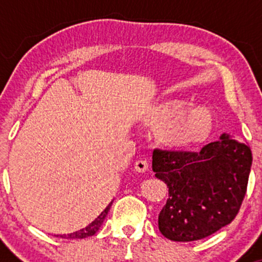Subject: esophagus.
Wrapping results in <instances>:
<instances>
[{"label": "esophagus", "instance_id": "obj_1", "mask_svg": "<svg viewBox=\"0 0 262 262\" xmlns=\"http://www.w3.org/2000/svg\"><path fill=\"white\" fill-rule=\"evenodd\" d=\"M134 169L138 171V172H145L149 169V162L146 160H138L135 162Z\"/></svg>", "mask_w": 262, "mask_h": 262}]
</instances>
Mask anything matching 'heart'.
<instances>
[{
    "label": "heart",
    "mask_w": 262,
    "mask_h": 262,
    "mask_svg": "<svg viewBox=\"0 0 262 262\" xmlns=\"http://www.w3.org/2000/svg\"><path fill=\"white\" fill-rule=\"evenodd\" d=\"M173 107L175 104L171 102L155 107L150 113L149 122L155 124L164 121ZM213 123L214 117L208 108L204 106L189 107L173 113L162 123L158 130V137L162 143L172 148H189L203 143L208 138Z\"/></svg>",
    "instance_id": "heart-1"
}]
</instances>
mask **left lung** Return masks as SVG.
<instances>
[{"mask_svg":"<svg viewBox=\"0 0 262 262\" xmlns=\"http://www.w3.org/2000/svg\"><path fill=\"white\" fill-rule=\"evenodd\" d=\"M252 162L245 144L223 134L201 151H152V171L169 187L159 230L173 242H193L230 224L239 213Z\"/></svg>","mask_w":262,"mask_h":262,"instance_id":"left-lung-1","label":"left lung"}]
</instances>
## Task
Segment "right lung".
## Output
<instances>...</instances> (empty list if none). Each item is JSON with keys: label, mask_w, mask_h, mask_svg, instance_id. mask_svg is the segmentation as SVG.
<instances>
[{"label": "right lung", "mask_w": 262, "mask_h": 262, "mask_svg": "<svg viewBox=\"0 0 262 262\" xmlns=\"http://www.w3.org/2000/svg\"><path fill=\"white\" fill-rule=\"evenodd\" d=\"M111 206H112V202L108 204V206L106 207V209H104L103 212H102L101 214L95 219V221L91 222V223L87 225V227L82 228V229H80L77 231H74V233L62 234V235H56V236L62 237V239H83V237H86V236L95 235V234L98 231V229L101 228L102 223H103L104 218H106V215H107L108 210H110V208H111Z\"/></svg>", "instance_id": "obj_1"}]
</instances>
